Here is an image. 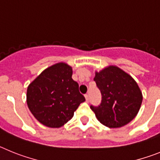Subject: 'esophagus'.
<instances>
[{"instance_id": "34e87169", "label": "esophagus", "mask_w": 160, "mask_h": 160, "mask_svg": "<svg viewBox=\"0 0 160 160\" xmlns=\"http://www.w3.org/2000/svg\"><path fill=\"white\" fill-rule=\"evenodd\" d=\"M85 98H86V101L89 102V100H90V97H89V94H85Z\"/></svg>"}]
</instances>
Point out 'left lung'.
Wrapping results in <instances>:
<instances>
[{"label": "left lung", "instance_id": "1", "mask_svg": "<svg viewBox=\"0 0 160 160\" xmlns=\"http://www.w3.org/2000/svg\"><path fill=\"white\" fill-rule=\"evenodd\" d=\"M94 80L102 94L99 106H90L98 120L110 128L129 123L138 114L142 95L131 76L115 66L96 72Z\"/></svg>", "mask_w": 160, "mask_h": 160}]
</instances>
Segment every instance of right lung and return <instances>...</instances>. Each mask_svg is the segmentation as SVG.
<instances>
[{"label":"right lung","instance_id":"add662e5","mask_svg":"<svg viewBox=\"0 0 160 160\" xmlns=\"http://www.w3.org/2000/svg\"><path fill=\"white\" fill-rule=\"evenodd\" d=\"M72 68L64 62L49 66L29 85L26 101L38 122L58 128L70 120L85 98L72 79Z\"/></svg>","mask_w":160,"mask_h":160}]
</instances>
